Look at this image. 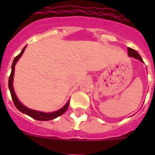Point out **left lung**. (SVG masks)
<instances>
[{
  "instance_id": "left-lung-1",
  "label": "left lung",
  "mask_w": 155,
  "mask_h": 155,
  "mask_svg": "<svg viewBox=\"0 0 155 155\" xmlns=\"http://www.w3.org/2000/svg\"><path fill=\"white\" fill-rule=\"evenodd\" d=\"M128 52H129V55H130V57H134V58H137V59L140 60L141 62H143L142 57L140 56L139 54L137 53L135 50L132 49V48H130V47H128Z\"/></svg>"
}]
</instances>
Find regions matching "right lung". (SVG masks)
Masks as SVG:
<instances>
[{
    "instance_id": "add662e5",
    "label": "right lung",
    "mask_w": 155,
    "mask_h": 155,
    "mask_svg": "<svg viewBox=\"0 0 155 155\" xmlns=\"http://www.w3.org/2000/svg\"><path fill=\"white\" fill-rule=\"evenodd\" d=\"M25 47L23 48V50L21 51V53L18 54V56H16L15 58L13 59V64H12V71H11V74L9 75V78H8V88H9V91H10L11 97H12V100H13V104L14 105L16 106V108H18V110L21 112V113H25L26 115L30 116L32 118L35 119V120H53L54 118L58 117L59 116H61L62 114L65 113L66 110L68 109V106H69V101L67 102L65 105L63 106V108L59 109V110L56 111V112H54V113H42V112H38V111L33 110V109H30L29 108H26L25 106H24L19 101H18V97H16L15 92H14V90H13V75H14V67H15L16 63L18 62V60L20 58V57L21 56V54H23L24 51L25 49Z\"/></svg>"
}]
</instances>
